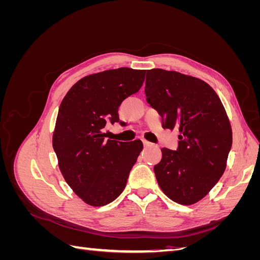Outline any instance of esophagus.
<instances>
[{
  "instance_id": "34e87169",
  "label": "esophagus",
  "mask_w": 260,
  "mask_h": 260,
  "mask_svg": "<svg viewBox=\"0 0 260 260\" xmlns=\"http://www.w3.org/2000/svg\"><path fill=\"white\" fill-rule=\"evenodd\" d=\"M143 144H144V146H151V145H153L151 142H148V141H146V140H143Z\"/></svg>"
}]
</instances>
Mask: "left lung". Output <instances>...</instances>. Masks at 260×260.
<instances>
[{"label": "left lung", "instance_id": "1", "mask_svg": "<svg viewBox=\"0 0 260 260\" xmlns=\"http://www.w3.org/2000/svg\"><path fill=\"white\" fill-rule=\"evenodd\" d=\"M145 94L162 127L179 130L177 151L161 148V160L154 167L157 182L171 201L192 205L225 170L232 145L229 117L208 83L174 70H146Z\"/></svg>", "mask_w": 260, "mask_h": 260}]
</instances>
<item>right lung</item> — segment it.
Here are the masks:
<instances>
[{"instance_id": "obj_1", "label": "right lung", "mask_w": 260, "mask_h": 260, "mask_svg": "<svg viewBox=\"0 0 260 260\" xmlns=\"http://www.w3.org/2000/svg\"><path fill=\"white\" fill-rule=\"evenodd\" d=\"M145 70L121 67L83 77L62 99L53 132V148L68 185L88 205L115 201L143 149L141 140H106L109 120L119 121L118 108L137 93Z\"/></svg>"}]
</instances>
